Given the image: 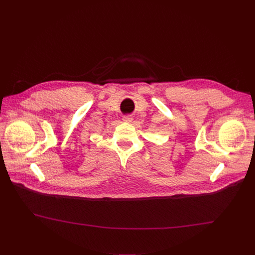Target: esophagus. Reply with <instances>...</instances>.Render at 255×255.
Instances as JSON below:
<instances>
[{
    "label": "esophagus",
    "instance_id": "34e87169",
    "mask_svg": "<svg viewBox=\"0 0 255 255\" xmlns=\"http://www.w3.org/2000/svg\"><path fill=\"white\" fill-rule=\"evenodd\" d=\"M132 120H133V118H132V116H130V115H127V116H124V117H123V121H124L125 123H131Z\"/></svg>",
    "mask_w": 255,
    "mask_h": 255
}]
</instances>
